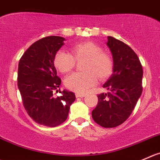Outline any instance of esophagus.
<instances>
[{"mask_svg":"<svg viewBox=\"0 0 160 160\" xmlns=\"http://www.w3.org/2000/svg\"><path fill=\"white\" fill-rule=\"evenodd\" d=\"M86 96V94H83V93H77L76 94V97L77 98H83Z\"/></svg>","mask_w":160,"mask_h":160,"instance_id":"esophagus-1","label":"esophagus"}]
</instances>
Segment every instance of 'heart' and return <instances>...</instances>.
<instances>
[{
	"label": "heart",
	"mask_w": 160,
	"mask_h": 160,
	"mask_svg": "<svg viewBox=\"0 0 160 160\" xmlns=\"http://www.w3.org/2000/svg\"><path fill=\"white\" fill-rule=\"evenodd\" d=\"M72 55L64 50L55 54L54 64L59 72L66 73L73 69L76 60H85L83 72H74L68 76L65 84L69 90L77 93H85L97 83L98 77L105 80L112 74L113 62L111 57L102 52V48L91 41L80 43L71 48Z\"/></svg>",
	"instance_id": "obj_1"
}]
</instances>
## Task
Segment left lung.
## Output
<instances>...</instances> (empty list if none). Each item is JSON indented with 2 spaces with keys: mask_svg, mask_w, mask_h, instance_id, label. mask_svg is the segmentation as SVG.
I'll return each instance as SVG.
<instances>
[{
  "mask_svg": "<svg viewBox=\"0 0 160 160\" xmlns=\"http://www.w3.org/2000/svg\"><path fill=\"white\" fill-rule=\"evenodd\" d=\"M112 55V74L103 84L107 94L98 95V102L91 112L94 122L105 128H116L131 116L142 93L143 69L135 52L128 44L108 37Z\"/></svg>",
  "mask_w": 160,
  "mask_h": 160,
  "instance_id": "8db88e82",
  "label": "left lung"
}]
</instances>
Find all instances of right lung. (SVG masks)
Segmentation results:
<instances>
[{
  "label": "right lung",
  "instance_id": "add662e5",
  "mask_svg": "<svg viewBox=\"0 0 160 160\" xmlns=\"http://www.w3.org/2000/svg\"><path fill=\"white\" fill-rule=\"evenodd\" d=\"M64 41L57 36L44 37L33 43L18 62V88L25 109L36 123L51 128L66 121L76 99L75 94L66 90L59 91L58 97L53 94L61 84L54 59Z\"/></svg>",
  "mask_w": 160,
  "mask_h": 160
}]
</instances>
